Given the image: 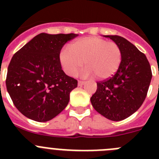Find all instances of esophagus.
<instances>
[{"label": "esophagus", "mask_w": 159, "mask_h": 159, "mask_svg": "<svg viewBox=\"0 0 159 159\" xmlns=\"http://www.w3.org/2000/svg\"><path fill=\"white\" fill-rule=\"evenodd\" d=\"M84 84H85V81H82V80H79L78 81L79 86H82V85H84Z\"/></svg>", "instance_id": "1"}]
</instances>
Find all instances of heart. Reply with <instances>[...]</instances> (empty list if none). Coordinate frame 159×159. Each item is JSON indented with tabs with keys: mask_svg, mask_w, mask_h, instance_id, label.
Masks as SVG:
<instances>
[{
	"mask_svg": "<svg viewBox=\"0 0 159 159\" xmlns=\"http://www.w3.org/2000/svg\"><path fill=\"white\" fill-rule=\"evenodd\" d=\"M60 63L67 75L75 76L84 65L85 76L107 80L116 74L121 65L123 52L120 46L114 41L97 36H88L73 42L70 49H61Z\"/></svg>",
	"mask_w": 159,
	"mask_h": 159,
	"instance_id": "obj_1",
	"label": "heart"
}]
</instances>
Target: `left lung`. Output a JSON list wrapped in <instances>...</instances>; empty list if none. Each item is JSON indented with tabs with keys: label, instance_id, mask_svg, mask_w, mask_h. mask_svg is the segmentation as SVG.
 <instances>
[{
	"label": "left lung",
	"instance_id": "obj_1",
	"mask_svg": "<svg viewBox=\"0 0 159 159\" xmlns=\"http://www.w3.org/2000/svg\"><path fill=\"white\" fill-rule=\"evenodd\" d=\"M120 46L121 65L111 78L97 82L91 97L94 109L112 121H121L134 114L145 100L152 78L145 54L125 38L104 36Z\"/></svg>",
	"mask_w": 159,
	"mask_h": 159
}]
</instances>
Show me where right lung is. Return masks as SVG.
Wrapping results in <instances>:
<instances>
[{"label":"right lung","instance_id":"1","mask_svg":"<svg viewBox=\"0 0 159 159\" xmlns=\"http://www.w3.org/2000/svg\"><path fill=\"white\" fill-rule=\"evenodd\" d=\"M77 36L40 33L13 55L5 83L13 104L25 116L46 122L67 107L78 82L64 72L59 55Z\"/></svg>","mask_w":159,"mask_h":159}]
</instances>
